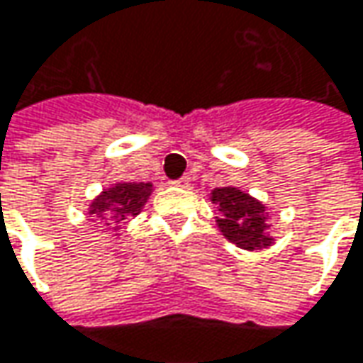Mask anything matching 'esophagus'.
<instances>
[{
    "label": "esophagus",
    "mask_w": 363,
    "mask_h": 363,
    "mask_svg": "<svg viewBox=\"0 0 363 363\" xmlns=\"http://www.w3.org/2000/svg\"><path fill=\"white\" fill-rule=\"evenodd\" d=\"M172 184H177V186H189V184H191V177H189V174H184V177H181V179L172 181Z\"/></svg>",
    "instance_id": "1"
}]
</instances>
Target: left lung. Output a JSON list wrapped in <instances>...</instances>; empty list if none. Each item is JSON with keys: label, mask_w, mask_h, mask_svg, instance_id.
Here are the masks:
<instances>
[{"label": "left lung", "mask_w": 363, "mask_h": 363, "mask_svg": "<svg viewBox=\"0 0 363 363\" xmlns=\"http://www.w3.org/2000/svg\"><path fill=\"white\" fill-rule=\"evenodd\" d=\"M212 201L220 210L216 218L222 235L243 249L268 247L272 239L266 235V210L264 206L235 186H222L212 191Z\"/></svg>", "instance_id": "obj_1"}]
</instances>
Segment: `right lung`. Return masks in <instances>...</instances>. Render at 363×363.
Masks as SVG:
<instances>
[{
	"instance_id": "1",
	"label": "right lung",
	"mask_w": 363,
	"mask_h": 363,
	"mask_svg": "<svg viewBox=\"0 0 363 363\" xmlns=\"http://www.w3.org/2000/svg\"><path fill=\"white\" fill-rule=\"evenodd\" d=\"M149 195L151 182H118L91 203V214L120 224L128 216L139 214Z\"/></svg>"
}]
</instances>
